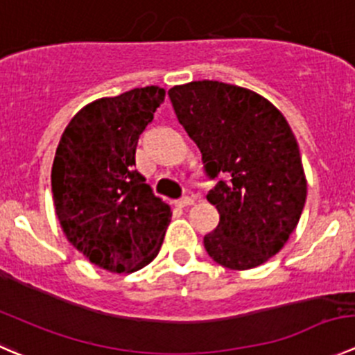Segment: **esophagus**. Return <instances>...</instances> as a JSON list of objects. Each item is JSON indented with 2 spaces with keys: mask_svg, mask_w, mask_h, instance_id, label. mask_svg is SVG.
Segmentation results:
<instances>
[{
  "mask_svg": "<svg viewBox=\"0 0 355 355\" xmlns=\"http://www.w3.org/2000/svg\"><path fill=\"white\" fill-rule=\"evenodd\" d=\"M193 202H195V200H193L191 196H182L181 200H178L176 205H178V207H181V209H184V207L193 205Z\"/></svg>",
  "mask_w": 355,
  "mask_h": 355,
  "instance_id": "esophagus-1",
  "label": "esophagus"
}]
</instances>
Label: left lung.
<instances>
[{
  "label": "left lung",
  "instance_id": "obj_1",
  "mask_svg": "<svg viewBox=\"0 0 355 355\" xmlns=\"http://www.w3.org/2000/svg\"><path fill=\"white\" fill-rule=\"evenodd\" d=\"M169 98L205 173L226 178L207 195L219 212L216 230L203 236L207 254L236 271L264 264L297 230L307 196L285 115L255 91L219 80L174 86Z\"/></svg>",
  "mask_w": 355,
  "mask_h": 355
}]
</instances>
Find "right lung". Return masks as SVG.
<instances>
[{"label": "right lung", "mask_w": 355, "mask_h": 355, "mask_svg": "<svg viewBox=\"0 0 355 355\" xmlns=\"http://www.w3.org/2000/svg\"><path fill=\"white\" fill-rule=\"evenodd\" d=\"M166 100L159 86L98 98L67 124L51 167L67 240L110 272H135L162 247L173 210L135 171L139 135Z\"/></svg>", "instance_id": "obj_1"}]
</instances>
